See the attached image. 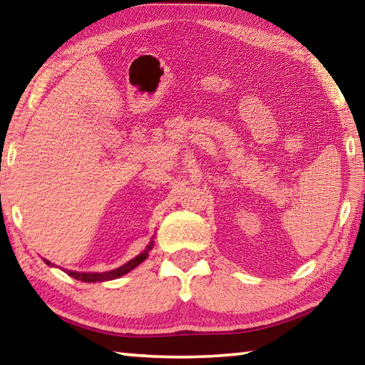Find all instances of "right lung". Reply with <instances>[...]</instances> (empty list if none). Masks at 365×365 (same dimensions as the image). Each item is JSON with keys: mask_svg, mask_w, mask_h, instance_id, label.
I'll use <instances>...</instances> for the list:
<instances>
[{"mask_svg": "<svg viewBox=\"0 0 365 365\" xmlns=\"http://www.w3.org/2000/svg\"><path fill=\"white\" fill-rule=\"evenodd\" d=\"M153 246H154V242L151 240L150 245L146 246L143 252H140V255H138L137 257H133L132 261H128L127 264H123V265H120V267H117V269H114V270L101 272V274H100V272H73V270H66V272H67V275L73 277V279H76V280H82V282H86V283H93V282H106V280L119 279V277L128 274V272L133 270L135 267H137L138 264L143 262L145 259L148 257V252H150V251L153 250ZM45 262H46L48 265H53L51 262L46 261V259H45Z\"/></svg>", "mask_w": 365, "mask_h": 365, "instance_id": "1", "label": "right lung"}]
</instances>
